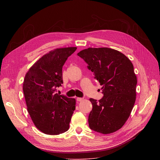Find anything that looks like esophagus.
<instances>
[{
	"label": "esophagus",
	"instance_id": "34e87169",
	"mask_svg": "<svg viewBox=\"0 0 160 160\" xmlns=\"http://www.w3.org/2000/svg\"><path fill=\"white\" fill-rule=\"evenodd\" d=\"M83 100V98H77V101H78V102H81V101H82Z\"/></svg>",
	"mask_w": 160,
	"mask_h": 160
}]
</instances>
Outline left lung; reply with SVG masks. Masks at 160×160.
Segmentation results:
<instances>
[{"label": "left lung", "mask_w": 160, "mask_h": 160, "mask_svg": "<svg viewBox=\"0 0 160 160\" xmlns=\"http://www.w3.org/2000/svg\"><path fill=\"white\" fill-rule=\"evenodd\" d=\"M77 55L102 85L103 98L89 99L92 104L89 127L103 134L117 131L129 118L135 102L138 80L133 64L123 53L108 48H89Z\"/></svg>", "instance_id": "left-lung-1"}]
</instances>
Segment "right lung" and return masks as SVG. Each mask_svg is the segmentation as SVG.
I'll list each match as a JSON object with an SVG mask.
<instances>
[{"label":"right lung","instance_id":"obj_1","mask_svg":"<svg viewBox=\"0 0 160 160\" xmlns=\"http://www.w3.org/2000/svg\"><path fill=\"white\" fill-rule=\"evenodd\" d=\"M76 47L57 48L37 61L25 75L22 90L27 110L35 126L48 135L66 132L75 109L76 100L59 95L62 68Z\"/></svg>","mask_w":160,"mask_h":160}]
</instances>
